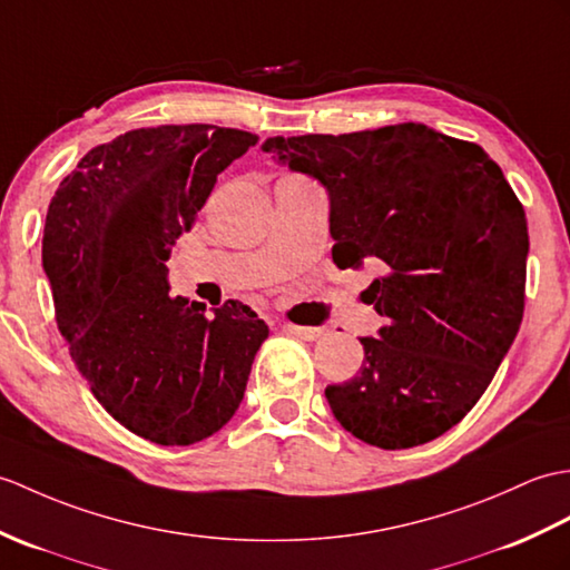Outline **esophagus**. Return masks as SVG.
Wrapping results in <instances>:
<instances>
[{
  "mask_svg": "<svg viewBox=\"0 0 570 570\" xmlns=\"http://www.w3.org/2000/svg\"><path fill=\"white\" fill-rule=\"evenodd\" d=\"M284 330L286 333H291V335H298L301 340H317L321 337L325 330L323 327H311V325H294V323H286L284 325Z\"/></svg>",
  "mask_w": 570,
  "mask_h": 570,
  "instance_id": "1",
  "label": "esophagus"
}]
</instances>
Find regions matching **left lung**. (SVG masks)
I'll use <instances>...</instances> for the list:
<instances>
[{
  "label": "left lung",
  "mask_w": 570,
  "mask_h": 570,
  "mask_svg": "<svg viewBox=\"0 0 570 570\" xmlns=\"http://www.w3.org/2000/svg\"><path fill=\"white\" fill-rule=\"evenodd\" d=\"M330 196L333 262L381 276L366 288L386 325L362 337L356 376L325 389L356 440L410 449L479 403L524 313L529 235L502 169L475 142L399 124L342 136L267 138Z\"/></svg>",
  "instance_id": "1"
}]
</instances>
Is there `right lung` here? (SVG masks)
I'll return each mask as SVG.
<instances>
[{
    "label": "right lung",
    "instance_id": "1",
    "mask_svg": "<svg viewBox=\"0 0 570 570\" xmlns=\"http://www.w3.org/2000/svg\"><path fill=\"white\" fill-rule=\"evenodd\" d=\"M255 142L208 124L128 130L91 148L48 206L43 269L72 362L106 413L155 444L218 432L269 335L240 301L206 313L171 296L165 264Z\"/></svg>",
    "mask_w": 570,
    "mask_h": 570
}]
</instances>
